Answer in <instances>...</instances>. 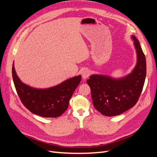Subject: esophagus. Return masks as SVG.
Returning a JSON list of instances; mask_svg holds the SVG:
<instances>
[{"label": "esophagus", "mask_w": 157, "mask_h": 157, "mask_svg": "<svg viewBox=\"0 0 157 157\" xmlns=\"http://www.w3.org/2000/svg\"><path fill=\"white\" fill-rule=\"evenodd\" d=\"M90 75V71L88 69H85V70H84L82 71V77L83 78L86 79V78H87L89 77Z\"/></svg>", "instance_id": "obj_1"}]
</instances>
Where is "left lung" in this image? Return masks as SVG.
<instances>
[{"instance_id": "1", "label": "left lung", "mask_w": 157, "mask_h": 157, "mask_svg": "<svg viewBox=\"0 0 157 157\" xmlns=\"http://www.w3.org/2000/svg\"><path fill=\"white\" fill-rule=\"evenodd\" d=\"M132 38L137 59L131 73L121 78L93 75L87 80L94 106L103 115H118L133 107L143 90L146 77V59L139 40L134 35Z\"/></svg>"}]
</instances>
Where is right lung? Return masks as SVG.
Masks as SVG:
<instances>
[{
  "instance_id": "1",
  "label": "right lung",
  "mask_w": 157,
  "mask_h": 157,
  "mask_svg": "<svg viewBox=\"0 0 157 157\" xmlns=\"http://www.w3.org/2000/svg\"><path fill=\"white\" fill-rule=\"evenodd\" d=\"M12 64V78L22 103L32 113L40 117L54 118L67 110L69 100L80 81L81 75L65 80L55 86L38 89L23 83Z\"/></svg>"
}]
</instances>
